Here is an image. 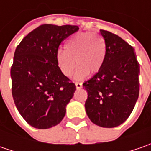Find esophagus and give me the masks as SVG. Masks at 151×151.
I'll use <instances>...</instances> for the list:
<instances>
[{"mask_svg": "<svg viewBox=\"0 0 151 151\" xmlns=\"http://www.w3.org/2000/svg\"><path fill=\"white\" fill-rule=\"evenodd\" d=\"M75 84H76V86L77 89H81L82 87V83L81 82H75Z\"/></svg>", "mask_w": 151, "mask_h": 151, "instance_id": "obj_1", "label": "esophagus"}]
</instances>
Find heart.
Wrapping results in <instances>:
<instances>
[{"label": "heart", "mask_w": 151, "mask_h": 151, "mask_svg": "<svg viewBox=\"0 0 151 151\" xmlns=\"http://www.w3.org/2000/svg\"><path fill=\"white\" fill-rule=\"evenodd\" d=\"M106 54L107 44L101 35L82 32L75 34L67 41L65 50H58L56 61L60 71L65 76L72 75L76 62L78 70L76 78L81 79L88 73L96 74L101 70Z\"/></svg>", "instance_id": "obj_1"}]
</instances>
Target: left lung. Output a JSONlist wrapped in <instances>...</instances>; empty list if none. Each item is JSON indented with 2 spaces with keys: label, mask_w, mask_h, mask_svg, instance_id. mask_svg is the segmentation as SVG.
<instances>
[{
  "label": "left lung",
  "mask_w": 151,
  "mask_h": 151,
  "mask_svg": "<svg viewBox=\"0 0 151 151\" xmlns=\"http://www.w3.org/2000/svg\"><path fill=\"white\" fill-rule=\"evenodd\" d=\"M107 44L103 67L83 83L90 120L102 128H114L129 117L139 93V64L134 49L113 32L100 30Z\"/></svg>",
  "instance_id": "obj_1"
}]
</instances>
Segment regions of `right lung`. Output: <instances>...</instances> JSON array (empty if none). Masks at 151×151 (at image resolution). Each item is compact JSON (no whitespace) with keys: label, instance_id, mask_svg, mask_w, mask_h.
Listing matches in <instances>:
<instances>
[{"label":"right lung","instance_id":"obj_1","mask_svg":"<svg viewBox=\"0 0 151 151\" xmlns=\"http://www.w3.org/2000/svg\"><path fill=\"white\" fill-rule=\"evenodd\" d=\"M76 25L43 24L29 32L15 50L11 67L12 93L22 117L33 128L50 129L64 119L76 90L61 72L56 54Z\"/></svg>","mask_w":151,"mask_h":151}]
</instances>
